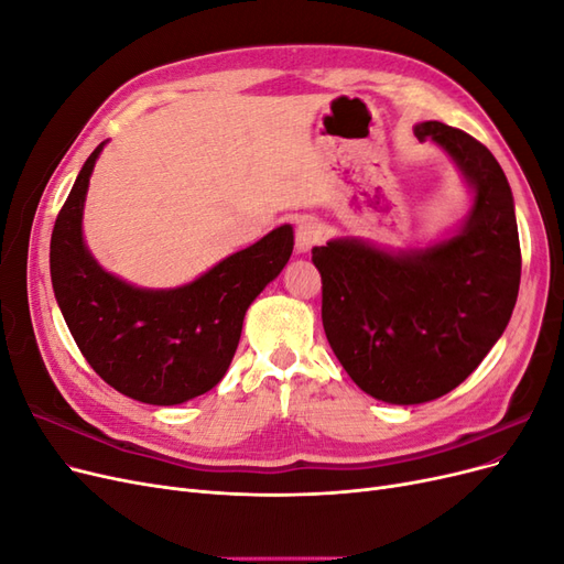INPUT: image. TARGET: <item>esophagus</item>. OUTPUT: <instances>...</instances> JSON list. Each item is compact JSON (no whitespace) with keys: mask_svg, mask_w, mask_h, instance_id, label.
I'll use <instances>...</instances> for the list:
<instances>
[{"mask_svg":"<svg viewBox=\"0 0 564 564\" xmlns=\"http://www.w3.org/2000/svg\"><path fill=\"white\" fill-rule=\"evenodd\" d=\"M319 224L311 216L299 218L296 224V253H308L319 242Z\"/></svg>","mask_w":564,"mask_h":564,"instance_id":"obj_1","label":"esophagus"}]
</instances>
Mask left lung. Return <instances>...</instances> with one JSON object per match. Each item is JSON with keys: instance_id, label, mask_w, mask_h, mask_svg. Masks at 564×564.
I'll list each match as a JSON object with an SVG mask.
<instances>
[{"instance_id": "8db88e82", "label": "left lung", "mask_w": 564, "mask_h": 564, "mask_svg": "<svg viewBox=\"0 0 564 564\" xmlns=\"http://www.w3.org/2000/svg\"><path fill=\"white\" fill-rule=\"evenodd\" d=\"M470 191L460 224L425 247L334 237L313 249L322 324L348 377L388 404L447 395L508 327L520 289L516 202L491 152L442 122H419Z\"/></svg>"}]
</instances>
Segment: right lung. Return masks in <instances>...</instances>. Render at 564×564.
<instances>
[{"label":"right lung","mask_w":564,"mask_h":564,"mask_svg":"<svg viewBox=\"0 0 564 564\" xmlns=\"http://www.w3.org/2000/svg\"><path fill=\"white\" fill-rule=\"evenodd\" d=\"M104 148L106 141L84 162L56 218L51 284L67 329L100 379L131 400L181 404L226 377L249 305L292 256L294 228L270 230L187 284L135 286L108 272L84 242V202Z\"/></svg>","instance_id":"obj_1"}]
</instances>
